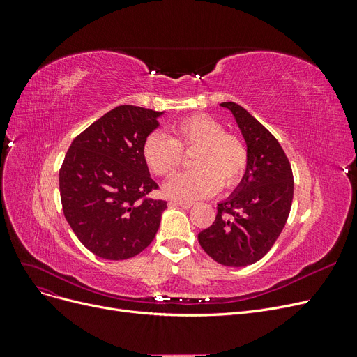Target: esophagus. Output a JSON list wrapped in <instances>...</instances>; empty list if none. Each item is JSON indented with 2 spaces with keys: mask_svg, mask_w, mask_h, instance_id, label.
<instances>
[{
  "mask_svg": "<svg viewBox=\"0 0 357 357\" xmlns=\"http://www.w3.org/2000/svg\"><path fill=\"white\" fill-rule=\"evenodd\" d=\"M172 205H178V207H183V208H190L192 207V202H186V201H178V199H172L171 201Z\"/></svg>",
  "mask_w": 357,
  "mask_h": 357,
  "instance_id": "esophagus-1",
  "label": "esophagus"
}]
</instances>
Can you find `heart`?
<instances>
[{
  "label": "heart",
  "instance_id": "heart-1",
  "mask_svg": "<svg viewBox=\"0 0 357 357\" xmlns=\"http://www.w3.org/2000/svg\"><path fill=\"white\" fill-rule=\"evenodd\" d=\"M174 138L153 131L143 143V159L156 176H172L183 164V150L192 152L197 168L169 180L167 195L180 201L208 198L222 188H234L247 169L248 152L243 139L226 132L225 125L210 114L197 113L172 126Z\"/></svg>",
  "mask_w": 357,
  "mask_h": 357
}]
</instances>
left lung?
Wrapping results in <instances>:
<instances>
[{
	"mask_svg": "<svg viewBox=\"0 0 357 357\" xmlns=\"http://www.w3.org/2000/svg\"><path fill=\"white\" fill-rule=\"evenodd\" d=\"M232 112L245 139V174L232 195L218 204L210 228L198 234L204 252L226 266L252 265L271 250L287 222L294 199V174L277 138L235 102Z\"/></svg>",
	"mask_w": 357,
	"mask_h": 357,
	"instance_id": "left-lung-1",
	"label": "left lung"
}]
</instances>
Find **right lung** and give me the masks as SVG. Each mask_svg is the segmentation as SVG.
I'll list each match as a JSON object with an SVG mask.
<instances>
[{"label":"right lung","mask_w":357,"mask_h":357,"mask_svg":"<svg viewBox=\"0 0 357 357\" xmlns=\"http://www.w3.org/2000/svg\"><path fill=\"white\" fill-rule=\"evenodd\" d=\"M119 105L74 138L59 169L63 215L93 255L123 261L153 241L167 201L147 197L159 186L143 159V143L159 116Z\"/></svg>","instance_id":"1"}]
</instances>
